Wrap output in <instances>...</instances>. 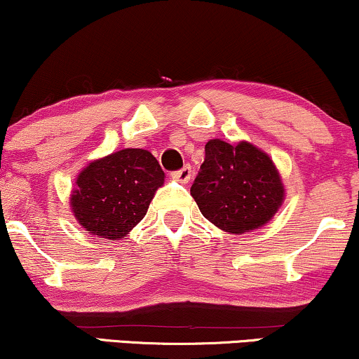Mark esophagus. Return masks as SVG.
I'll return each instance as SVG.
<instances>
[{"instance_id": "34e87169", "label": "esophagus", "mask_w": 359, "mask_h": 359, "mask_svg": "<svg viewBox=\"0 0 359 359\" xmlns=\"http://www.w3.org/2000/svg\"><path fill=\"white\" fill-rule=\"evenodd\" d=\"M171 176H173L176 181H180V183H189L191 176H193V170H191L189 165H186L181 170L175 171V173L171 175Z\"/></svg>"}]
</instances>
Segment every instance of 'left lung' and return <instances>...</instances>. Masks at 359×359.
<instances>
[{"label": "left lung", "instance_id": "left-lung-1", "mask_svg": "<svg viewBox=\"0 0 359 359\" xmlns=\"http://www.w3.org/2000/svg\"><path fill=\"white\" fill-rule=\"evenodd\" d=\"M191 196L209 222L235 235L263 227L284 201V186L273 160L248 142L205 144V158Z\"/></svg>", "mask_w": 359, "mask_h": 359}]
</instances>
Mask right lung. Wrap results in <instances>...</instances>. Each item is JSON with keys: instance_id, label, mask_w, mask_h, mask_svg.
<instances>
[{"instance_id": "1", "label": "right lung", "mask_w": 359, "mask_h": 359, "mask_svg": "<svg viewBox=\"0 0 359 359\" xmlns=\"http://www.w3.org/2000/svg\"><path fill=\"white\" fill-rule=\"evenodd\" d=\"M163 181V170L149 150H119L83 168L70 198L72 210L88 233L119 240L145 217Z\"/></svg>"}]
</instances>
